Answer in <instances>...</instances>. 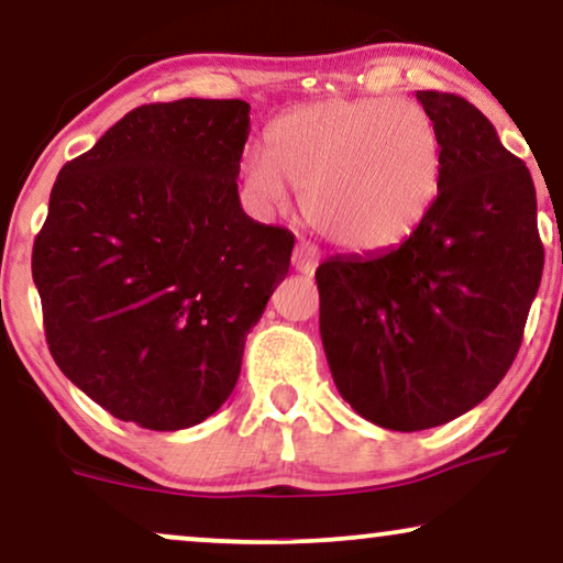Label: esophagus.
<instances>
[{
  "instance_id": "obj_1",
  "label": "esophagus",
  "mask_w": 563,
  "mask_h": 563,
  "mask_svg": "<svg viewBox=\"0 0 563 563\" xmlns=\"http://www.w3.org/2000/svg\"><path fill=\"white\" fill-rule=\"evenodd\" d=\"M318 264H320V253L312 243L302 241V243L295 245V253H291V266H295L299 274L312 276L314 268H318Z\"/></svg>"
}]
</instances>
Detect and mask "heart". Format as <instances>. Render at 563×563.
I'll list each match as a JSON object with an SVG mask.
<instances>
[{
	"label": "heart",
	"instance_id": "1",
	"mask_svg": "<svg viewBox=\"0 0 563 563\" xmlns=\"http://www.w3.org/2000/svg\"><path fill=\"white\" fill-rule=\"evenodd\" d=\"M443 176L441 135L412 99H325L284 112L251 151L253 199L289 210L292 187L322 235L349 251L405 243L433 210Z\"/></svg>",
	"mask_w": 563,
	"mask_h": 563
}]
</instances>
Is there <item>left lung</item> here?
Returning a JSON list of instances; mask_svg holds the SVG:
<instances>
[{
    "label": "left lung",
    "instance_id": "obj_1",
    "mask_svg": "<svg viewBox=\"0 0 563 563\" xmlns=\"http://www.w3.org/2000/svg\"><path fill=\"white\" fill-rule=\"evenodd\" d=\"M418 99L443 148L433 210L397 249L333 256L314 272L338 391L402 433L459 418L503 382L543 274L528 166L464 97Z\"/></svg>",
    "mask_w": 563,
    "mask_h": 563
}]
</instances>
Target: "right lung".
I'll use <instances>...</instances> for the list:
<instances>
[{"label":"right lung","mask_w":563,"mask_h":563,"mask_svg":"<svg viewBox=\"0 0 563 563\" xmlns=\"http://www.w3.org/2000/svg\"><path fill=\"white\" fill-rule=\"evenodd\" d=\"M243 99L143 104L60 168L33 245L45 341L118 420L191 428L235 389L295 235L243 212Z\"/></svg>","instance_id":"obj_1"}]
</instances>
